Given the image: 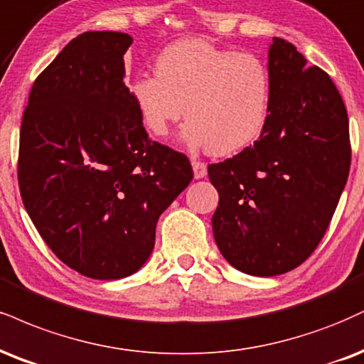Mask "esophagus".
Listing matches in <instances>:
<instances>
[{"instance_id": "esophagus-1", "label": "esophagus", "mask_w": 364, "mask_h": 364, "mask_svg": "<svg viewBox=\"0 0 364 364\" xmlns=\"http://www.w3.org/2000/svg\"><path fill=\"white\" fill-rule=\"evenodd\" d=\"M191 168H193L196 179H203L205 176H207V164L205 163H200V161H191Z\"/></svg>"}]
</instances>
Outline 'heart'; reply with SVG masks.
I'll return each instance as SVG.
<instances>
[{
  "label": "heart",
  "instance_id": "b5f03b06",
  "mask_svg": "<svg viewBox=\"0 0 364 364\" xmlns=\"http://www.w3.org/2000/svg\"><path fill=\"white\" fill-rule=\"evenodd\" d=\"M154 68L130 82L129 96L156 137L186 113L179 140L193 151L230 156L259 139L271 107V74L259 57L188 38L166 47Z\"/></svg>",
  "mask_w": 364,
  "mask_h": 364
}]
</instances>
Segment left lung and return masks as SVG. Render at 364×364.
<instances>
[{"label": "left lung", "mask_w": 364, "mask_h": 364, "mask_svg": "<svg viewBox=\"0 0 364 364\" xmlns=\"http://www.w3.org/2000/svg\"><path fill=\"white\" fill-rule=\"evenodd\" d=\"M271 107L252 147L210 164L218 191L213 237L229 264L252 277L300 266L326 234L351 164L348 112L334 82L293 43L268 50Z\"/></svg>", "instance_id": "left-lung-1"}]
</instances>
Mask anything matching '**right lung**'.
Here are the masks:
<instances>
[{
  "instance_id": "1",
  "label": "right lung",
  "mask_w": 364,
  "mask_h": 364,
  "mask_svg": "<svg viewBox=\"0 0 364 364\" xmlns=\"http://www.w3.org/2000/svg\"><path fill=\"white\" fill-rule=\"evenodd\" d=\"M134 38L85 32L33 82L20 129V193L64 264L93 279L146 264L161 213L193 179L185 154L151 142L125 86Z\"/></svg>"
}]
</instances>
